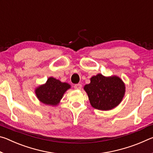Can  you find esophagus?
Listing matches in <instances>:
<instances>
[{
	"label": "esophagus",
	"mask_w": 153,
	"mask_h": 153,
	"mask_svg": "<svg viewBox=\"0 0 153 153\" xmlns=\"http://www.w3.org/2000/svg\"><path fill=\"white\" fill-rule=\"evenodd\" d=\"M74 88L76 90H80L82 88V85L80 84H75L74 85Z\"/></svg>",
	"instance_id": "34e87169"
}]
</instances>
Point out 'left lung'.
Returning <instances> with one entry per match:
<instances>
[{
	"mask_svg": "<svg viewBox=\"0 0 153 153\" xmlns=\"http://www.w3.org/2000/svg\"><path fill=\"white\" fill-rule=\"evenodd\" d=\"M125 85L117 76L105 77L98 74L90 79V83L84 86L93 107L107 111L120 104L125 94Z\"/></svg>",
	"mask_w": 153,
	"mask_h": 153,
	"instance_id": "8db88e82",
	"label": "left lung"
}]
</instances>
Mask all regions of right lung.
<instances>
[{
	"mask_svg": "<svg viewBox=\"0 0 153 153\" xmlns=\"http://www.w3.org/2000/svg\"><path fill=\"white\" fill-rule=\"evenodd\" d=\"M70 85L63 83L54 77H49L45 84L37 88L36 94L44 104L56 105L60 101L65 92L70 88Z\"/></svg>",
	"mask_w": 153,
	"mask_h": 153,
	"instance_id": "add662e5",
	"label": "right lung"
}]
</instances>
